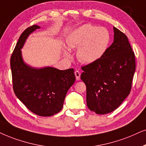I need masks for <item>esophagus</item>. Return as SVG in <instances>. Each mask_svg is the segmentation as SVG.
<instances>
[{
    "instance_id": "esophagus-1",
    "label": "esophagus",
    "mask_w": 146,
    "mask_h": 146,
    "mask_svg": "<svg viewBox=\"0 0 146 146\" xmlns=\"http://www.w3.org/2000/svg\"><path fill=\"white\" fill-rule=\"evenodd\" d=\"M75 77H76L77 80H79V79H80V75H81L80 72L78 71H75Z\"/></svg>"
}]
</instances>
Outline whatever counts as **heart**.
<instances>
[{
    "instance_id": "heart-1",
    "label": "heart",
    "mask_w": 146,
    "mask_h": 146,
    "mask_svg": "<svg viewBox=\"0 0 146 146\" xmlns=\"http://www.w3.org/2000/svg\"><path fill=\"white\" fill-rule=\"evenodd\" d=\"M111 35L104 27L88 23L73 30L67 38V44L71 48H77L79 61L90 64L98 61L104 56L109 47ZM67 56H70L67 52Z\"/></svg>"
}]
</instances>
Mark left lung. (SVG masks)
I'll return each instance as SVG.
<instances>
[{
    "label": "left lung",
    "instance_id": "8db88e82",
    "mask_svg": "<svg viewBox=\"0 0 146 146\" xmlns=\"http://www.w3.org/2000/svg\"><path fill=\"white\" fill-rule=\"evenodd\" d=\"M114 42L98 61L83 66L88 108L98 114L114 111L128 96L135 71V58L128 38L114 27Z\"/></svg>",
    "mask_w": 146,
    "mask_h": 146
}]
</instances>
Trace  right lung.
I'll list each match as a JSON object with an SVG mask.
<instances>
[{
    "label": "right lung",
    "mask_w": 146,
    "mask_h": 146,
    "mask_svg": "<svg viewBox=\"0 0 146 146\" xmlns=\"http://www.w3.org/2000/svg\"><path fill=\"white\" fill-rule=\"evenodd\" d=\"M36 25L23 31L11 57L13 88L16 96L33 113L50 117L62 108L67 92L75 81L74 69H34L24 63L21 49Z\"/></svg>",
    "instance_id": "right-lung-1"
}]
</instances>
